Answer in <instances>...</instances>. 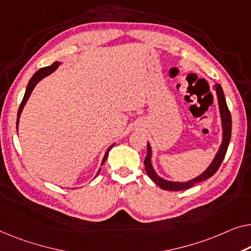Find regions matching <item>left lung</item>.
<instances>
[{"mask_svg":"<svg viewBox=\"0 0 251 251\" xmlns=\"http://www.w3.org/2000/svg\"><path fill=\"white\" fill-rule=\"evenodd\" d=\"M215 89H216V95H218V100H219L220 114H221V118H222L223 140H222V144H221V147H220L219 152L216 153L215 158H214V160H213V162L211 163V166H209L203 174H201V176H198L197 178L193 179V180H189L187 182H174V181L164 180V179L160 178L159 176L155 174V171L153 170L152 163H151V147L148 144V153H147V156H145V160H144L145 170H147V174L149 177L151 178L152 180L154 181L155 184L158 185L161 189L176 190V192H178V190L188 189L195 184H198V182L204 181V180H206V179L211 178L212 176L214 175L216 171H218L220 166H221L224 156H226V153L227 151V147H229V143H230L231 129H232V121H231V114H230L229 108H227L226 98H224L222 87L220 84L216 83Z\"/></svg>","mask_w":251,"mask_h":251,"instance_id":"obj_1","label":"left lung"}]
</instances>
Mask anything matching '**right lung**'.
<instances>
[{
    "mask_svg": "<svg viewBox=\"0 0 251 251\" xmlns=\"http://www.w3.org/2000/svg\"><path fill=\"white\" fill-rule=\"evenodd\" d=\"M58 64L59 63L58 62H55V63H53V64H51L50 66H46V67H43V69H40V70H38L37 71V72L33 74L32 75V77L30 78V81H29V83H28V87H27V89H25V96H24V99H22V101H21V103H20V107H19V110H18V118H17V128H18V124H19V118H20V115H21V111H22V109H24V107H25V102H27V100L29 99V97H30V95H31V92H32V90H33V88L36 87V84L38 83V82L42 80V78H44L45 76H47V75H50V73H53L54 71L57 69L58 67ZM113 148V145H111V147L108 149V151L106 152V154H104V156H103V160H102V163L101 164H103L104 163V161H106L107 160V156H108V152H109V150ZM100 171V170H99ZM99 174V173H98Z\"/></svg>",
    "mask_w": 251,
    "mask_h": 251,
    "instance_id": "1",
    "label": "right lung"
}]
</instances>
